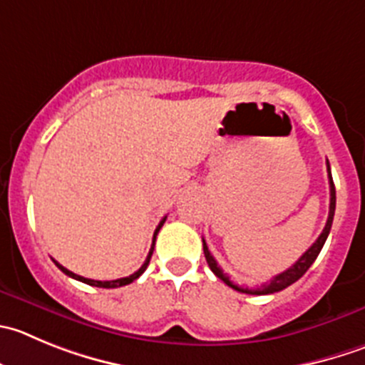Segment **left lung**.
Segmentation results:
<instances>
[{
  "mask_svg": "<svg viewBox=\"0 0 365 365\" xmlns=\"http://www.w3.org/2000/svg\"><path fill=\"white\" fill-rule=\"evenodd\" d=\"M326 166H328V179H329V213H328V220H326V225L324 229H322V232L319 235L317 240L314 242V245H312L310 249H308L307 252H304L303 256H301L299 259H297L296 263H294L292 267H289V269L284 270V272L277 274V276H274L272 279L269 281L267 284H262L259 289H247V287H240V284L232 283L231 279H229L227 274H224V270L218 267L217 259L211 256L210 249H207L206 245V240L202 238V247H204V256H206V262L207 265H210V269L213 270V274L217 277H220L222 281H224L227 287H231V289L238 290V292L242 294H255V296H265V294H274V292H279V290L287 289V287H290L292 283H296L297 279H299L301 276H303L304 272H307L308 269L312 267V263L315 262V258L319 256V252H321L322 245H324L326 238H328L329 235V229H331V224H333V215H335V185H333V177H331V170H329V163L326 161Z\"/></svg>",
  "mask_w": 365,
  "mask_h": 365,
  "instance_id": "left-lung-1",
  "label": "left lung"
}]
</instances>
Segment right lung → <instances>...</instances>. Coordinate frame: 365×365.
Returning a JSON list of instances; mask_svg holds the SVG:
<instances>
[{"mask_svg": "<svg viewBox=\"0 0 365 365\" xmlns=\"http://www.w3.org/2000/svg\"><path fill=\"white\" fill-rule=\"evenodd\" d=\"M165 220H166V217L163 218V220L159 222V225H158V227H155V231H154V238H152V247H150V252H148V256H147V259H145V263H143V265L140 267V269L136 270V272H134V274H130V276H127V277H120V279H113V281H96V279H88V277H84V276H78V274H75V272H71V270H68V269H66V267H62L61 263H58V262H55V259H53V263H55V265L58 267V269L62 270V272L66 274V276L73 277V279H78V281H82V283H86V284H91V287H100V289H118V287H123V284L133 283L134 279H138V277H140L141 274H143L145 270H147L148 263H150V258H152V252H154L155 237H158L159 229L163 227V224H165Z\"/></svg>", "mask_w": 365, "mask_h": 365, "instance_id": "add662e5", "label": "right lung"}]
</instances>
